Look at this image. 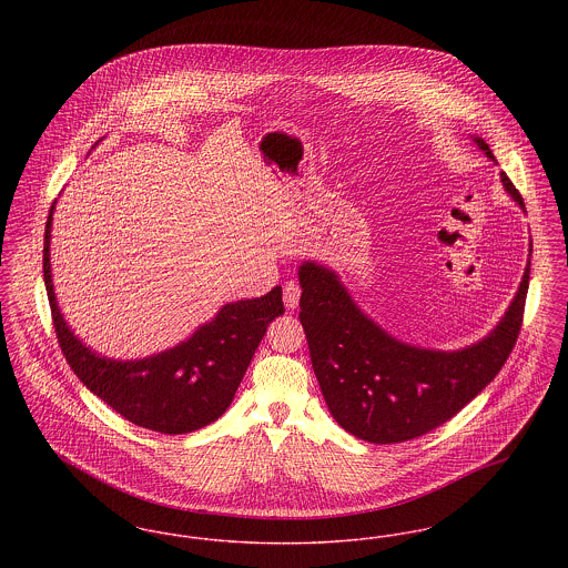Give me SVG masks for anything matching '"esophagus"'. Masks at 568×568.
<instances>
[{
	"mask_svg": "<svg viewBox=\"0 0 568 568\" xmlns=\"http://www.w3.org/2000/svg\"><path fill=\"white\" fill-rule=\"evenodd\" d=\"M283 302L287 308H296L297 302H300V285L296 281H287L283 285Z\"/></svg>",
	"mask_w": 568,
	"mask_h": 568,
	"instance_id": "esophagus-1",
	"label": "esophagus"
}]
</instances>
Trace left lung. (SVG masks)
Wrapping results in <instances>:
<instances>
[{"instance_id":"left-lung-1","label":"left lung","mask_w":568,"mask_h":568,"mask_svg":"<svg viewBox=\"0 0 568 568\" xmlns=\"http://www.w3.org/2000/svg\"><path fill=\"white\" fill-rule=\"evenodd\" d=\"M473 140L496 162L484 138ZM500 181L524 209L505 172ZM297 278L300 324L325 405L347 433L387 445L443 426L500 373L519 336L530 262L500 324L458 352L422 349L394 338L362 313L338 274L317 262H304Z\"/></svg>"}]
</instances>
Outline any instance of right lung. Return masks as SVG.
<instances>
[{"label":"right lung","mask_w":568,"mask_h":568,"mask_svg":"<svg viewBox=\"0 0 568 568\" xmlns=\"http://www.w3.org/2000/svg\"><path fill=\"white\" fill-rule=\"evenodd\" d=\"M44 230V285L59 347L74 375L100 400L140 428L187 434L216 422L234 394L274 317L285 313L281 287L266 296L221 306L215 320L187 341L142 359H110L89 349L65 324L51 278V227Z\"/></svg>","instance_id":"right-lung-1"}]
</instances>
